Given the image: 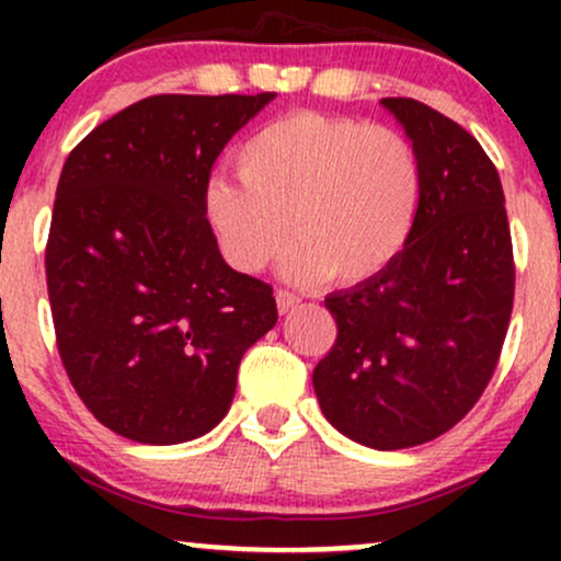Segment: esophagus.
<instances>
[{"label": "esophagus", "mask_w": 561, "mask_h": 561, "mask_svg": "<svg viewBox=\"0 0 561 561\" xmlns=\"http://www.w3.org/2000/svg\"><path fill=\"white\" fill-rule=\"evenodd\" d=\"M300 306V298L295 293H287V289H276V311L285 317V313L293 311V308Z\"/></svg>", "instance_id": "obj_1"}]
</instances>
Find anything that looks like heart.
<instances>
[{
	"mask_svg": "<svg viewBox=\"0 0 561 561\" xmlns=\"http://www.w3.org/2000/svg\"><path fill=\"white\" fill-rule=\"evenodd\" d=\"M240 179L210 176L203 214L218 250L255 274L295 248L285 274L362 285L382 274L414 229L422 195L416 150L390 126L324 113H289L255 131L237 152Z\"/></svg>",
	"mask_w": 561,
	"mask_h": 561,
	"instance_id": "heart-1",
	"label": "heart"
}]
</instances>
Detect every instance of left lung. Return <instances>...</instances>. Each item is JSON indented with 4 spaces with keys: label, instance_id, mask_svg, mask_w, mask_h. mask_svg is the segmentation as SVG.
Segmentation results:
<instances>
[{
    "label": "left lung",
    "instance_id": "obj_1",
    "mask_svg": "<svg viewBox=\"0 0 561 561\" xmlns=\"http://www.w3.org/2000/svg\"><path fill=\"white\" fill-rule=\"evenodd\" d=\"M379 105L420 158V208L382 274L327 295L337 340L313 369V390L334 430L398 450L448 433L491 382L514 259L504 190L480 141L424 102Z\"/></svg>",
    "mask_w": 561,
    "mask_h": 561
}]
</instances>
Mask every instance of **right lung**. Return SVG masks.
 <instances>
[{
    "instance_id": "obj_1",
    "label": "right lung",
    "mask_w": 561,
    "mask_h": 561,
    "mask_svg": "<svg viewBox=\"0 0 561 561\" xmlns=\"http://www.w3.org/2000/svg\"><path fill=\"white\" fill-rule=\"evenodd\" d=\"M274 96H147L62 165L47 242L57 351L87 409L128 440L210 433L244 351L276 324L272 287L221 259L203 214L216 158Z\"/></svg>"
}]
</instances>
